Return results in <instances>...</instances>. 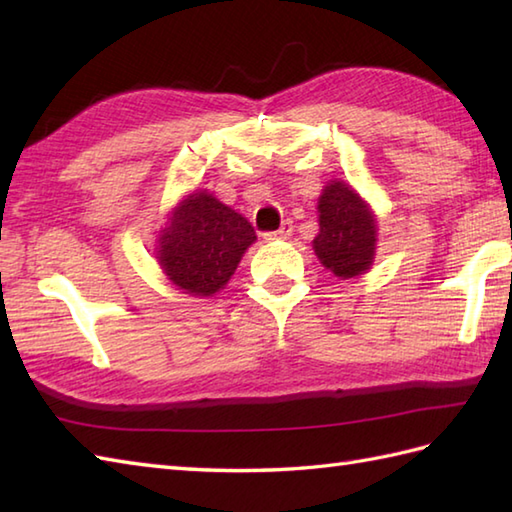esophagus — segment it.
I'll use <instances>...</instances> for the list:
<instances>
[{
    "label": "esophagus",
    "mask_w": 512,
    "mask_h": 512,
    "mask_svg": "<svg viewBox=\"0 0 512 512\" xmlns=\"http://www.w3.org/2000/svg\"><path fill=\"white\" fill-rule=\"evenodd\" d=\"M292 235V222L286 220L284 224H281L277 231H268L264 233V239H268V242H273V239H288Z\"/></svg>",
    "instance_id": "1"
}]
</instances>
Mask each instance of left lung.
Masks as SVG:
<instances>
[{
  "instance_id": "obj_1",
  "label": "left lung",
  "mask_w": 512,
  "mask_h": 512,
  "mask_svg": "<svg viewBox=\"0 0 512 512\" xmlns=\"http://www.w3.org/2000/svg\"><path fill=\"white\" fill-rule=\"evenodd\" d=\"M319 235L314 253L336 277L363 275L374 262L376 217L350 184L330 182L319 198Z\"/></svg>"
}]
</instances>
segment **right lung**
Wrapping results in <instances>:
<instances>
[{"mask_svg": "<svg viewBox=\"0 0 512 512\" xmlns=\"http://www.w3.org/2000/svg\"><path fill=\"white\" fill-rule=\"evenodd\" d=\"M255 239L246 217L211 193L195 191L171 211L160 231L158 264L187 295L209 297L226 286Z\"/></svg>", "mask_w": 512, "mask_h": 512, "instance_id": "add662e5", "label": "right lung"}]
</instances>
